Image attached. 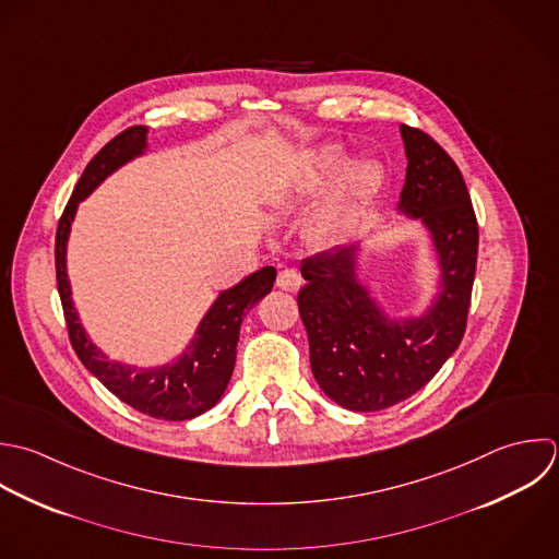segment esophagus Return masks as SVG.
<instances>
[{
  "label": "esophagus",
  "instance_id": "1",
  "mask_svg": "<svg viewBox=\"0 0 559 559\" xmlns=\"http://www.w3.org/2000/svg\"><path fill=\"white\" fill-rule=\"evenodd\" d=\"M276 285L281 287V289H285V292H298L300 289V285H302V278H300V274L296 272V270H289V267H285V270H281L278 272V276H276Z\"/></svg>",
  "mask_w": 559,
  "mask_h": 559
}]
</instances>
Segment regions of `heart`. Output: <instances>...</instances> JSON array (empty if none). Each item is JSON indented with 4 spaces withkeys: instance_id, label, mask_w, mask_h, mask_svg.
Returning a JSON list of instances; mask_svg holds the SVG:
<instances>
[{
    "instance_id": "b5f03b06",
    "label": "heart",
    "mask_w": 559,
    "mask_h": 559,
    "mask_svg": "<svg viewBox=\"0 0 559 559\" xmlns=\"http://www.w3.org/2000/svg\"><path fill=\"white\" fill-rule=\"evenodd\" d=\"M305 178L316 185L331 176L337 168L326 198L309 219L311 243L324 248L337 243L353 217L357 206L374 191L381 180V163L372 156H359L346 163V147L342 143H320L305 154Z\"/></svg>"
}]
</instances>
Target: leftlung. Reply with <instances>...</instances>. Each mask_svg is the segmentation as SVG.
<instances>
[{"label":"left lung","mask_w":559,"mask_h":559,"mask_svg":"<svg viewBox=\"0 0 559 559\" xmlns=\"http://www.w3.org/2000/svg\"><path fill=\"white\" fill-rule=\"evenodd\" d=\"M407 176L396 211L431 241L438 283L418 316H390L361 274L359 243L300 263L298 311L311 372L350 412H381L423 390L457 350L471 307L479 228L455 160L423 130L401 126Z\"/></svg>","instance_id":"obj_1"}]
</instances>
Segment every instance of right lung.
Instances as JSON below:
<instances>
[{"label": "right lung", "mask_w": 559, "mask_h": 559, "mask_svg": "<svg viewBox=\"0 0 559 559\" xmlns=\"http://www.w3.org/2000/svg\"><path fill=\"white\" fill-rule=\"evenodd\" d=\"M147 152V128L134 126L108 141L82 171L56 230V281L71 346L84 368L119 401L158 420H191L209 412L226 392L237 359L239 329L246 313L272 292L276 270L265 265L217 294L191 342L169 364L136 368L108 359L80 322L67 274V243L78 204L110 174Z\"/></svg>", "instance_id": "obj_1"}]
</instances>
